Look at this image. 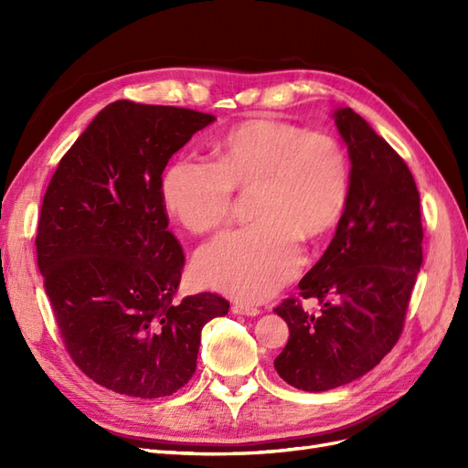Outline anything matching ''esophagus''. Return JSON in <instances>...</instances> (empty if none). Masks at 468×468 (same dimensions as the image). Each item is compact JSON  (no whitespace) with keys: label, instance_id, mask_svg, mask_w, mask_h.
<instances>
[{"label":"esophagus","instance_id":"1","mask_svg":"<svg viewBox=\"0 0 468 468\" xmlns=\"http://www.w3.org/2000/svg\"><path fill=\"white\" fill-rule=\"evenodd\" d=\"M232 313L234 314H242V316H258L260 308L253 304H246V303H234L232 304Z\"/></svg>","mask_w":468,"mask_h":468}]
</instances>
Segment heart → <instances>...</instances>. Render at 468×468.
Masks as SVG:
<instances>
[{"mask_svg": "<svg viewBox=\"0 0 468 468\" xmlns=\"http://www.w3.org/2000/svg\"><path fill=\"white\" fill-rule=\"evenodd\" d=\"M351 174L344 144L325 133L273 121H244L212 143V162L177 158L162 176L165 210L195 236L222 230L234 191H251L258 222L222 236L195 261L203 285L242 301L267 299L344 217Z\"/></svg>", "mask_w": 468, "mask_h": 468, "instance_id": "b5f03b06", "label": "heart"}]
</instances>
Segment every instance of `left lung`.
<instances>
[{
  "instance_id": "left-lung-1",
  "label": "left lung",
  "mask_w": 468,
  "mask_h": 468,
  "mask_svg": "<svg viewBox=\"0 0 468 468\" xmlns=\"http://www.w3.org/2000/svg\"><path fill=\"white\" fill-rule=\"evenodd\" d=\"M334 119L351 158L349 201L299 296L273 308L289 325L275 369L306 392L347 385L380 363L404 330L423 261L412 172L356 111L337 109ZM303 298H316L321 313L306 314Z\"/></svg>"
}]
</instances>
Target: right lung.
<instances>
[{
  "label": "right lung",
  "mask_w": 468,
  "mask_h": 468,
  "mask_svg": "<svg viewBox=\"0 0 468 468\" xmlns=\"http://www.w3.org/2000/svg\"><path fill=\"white\" fill-rule=\"evenodd\" d=\"M215 115L107 105L48 183L37 263L68 356L97 385L160 399L195 373L203 325L229 313L217 292L176 301L186 253L167 230L162 174Z\"/></svg>",
  "instance_id": "add662e5"
}]
</instances>
